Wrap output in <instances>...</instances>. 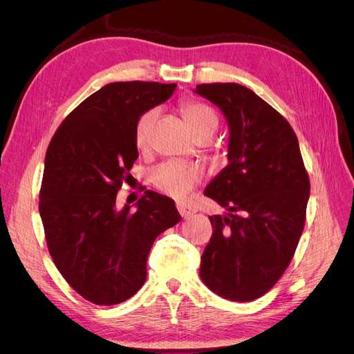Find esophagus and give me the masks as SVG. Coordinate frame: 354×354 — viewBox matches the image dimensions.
Wrapping results in <instances>:
<instances>
[{
  "instance_id": "1",
  "label": "esophagus",
  "mask_w": 354,
  "mask_h": 354,
  "mask_svg": "<svg viewBox=\"0 0 354 354\" xmlns=\"http://www.w3.org/2000/svg\"><path fill=\"white\" fill-rule=\"evenodd\" d=\"M177 209L183 217H189L195 212L194 207H190V205H187V203H183V202H177Z\"/></svg>"
}]
</instances>
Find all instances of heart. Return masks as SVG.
Wrapping results in <instances>:
<instances>
[{"mask_svg":"<svg viewBox=\"0 0 354 354\" xmlns=\"http://www.w3.org/2000/svg\"><path fill=\"white\" fill-rule=\"evenodd\" d=\"M185 120L195 136H212L217 130L218 118L208 104L202 102H185L181 104ZM158 111L151 109L145 112L137 121L136 127V143L137 146H145L149 142L152 127L156 121ZM201 177V171L196 167L186 165L178 160H169L153 169V183L164 192V194L174 198H185L194 189Z\"/></svg>","mask_w":354,"mask_h":354,"instance_id":"heart-1","label":"heart"}]
</instances>
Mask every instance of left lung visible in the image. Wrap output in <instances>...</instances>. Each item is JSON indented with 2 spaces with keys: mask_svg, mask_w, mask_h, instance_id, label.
Listing matches in <instances>:
<instances>
[{
  "mask_svg": "<svg viewBox=\"0 0 354 354\" xmlns=\"http://www.w3.org/2000/svg\"><path fill=\"white\" fill-rule=\"evenodd\" d=\"M229 125V164L203 195L226 208L212 216L201 279L232 301H252L281 279L306 221L310 181L292 127L252 90L234 82L201 84Z\"/></svg>",
  "mask_w": 354,
  "mask_h": 354,
  "instance_id": "8db88e82",
  "label": "left lung"
}]
</instances>
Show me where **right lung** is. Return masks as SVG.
Wrapping results in <instances>:
<instances>
[{
	"mask_svg": "<svg viewBox=\"0 0 354 354\" xmlns=\"http://www.w3.org/2000/svg\"><path fill=\"white\" fill-rule=\"evenodd\" d=\"M176 84L112 82L77 106L46 153L39 216L57 270L93 304L131 298L146 281L155 239L181 220L174 201L146 190L116 208V195L138 158L137 121L167 102Z\"/></svg>",
	"mask_w": 354,
	"mask_h": 354,
	"instance_id": "right-lung-1",
	"label": "right lung"
}]
</instances>
